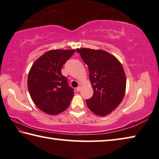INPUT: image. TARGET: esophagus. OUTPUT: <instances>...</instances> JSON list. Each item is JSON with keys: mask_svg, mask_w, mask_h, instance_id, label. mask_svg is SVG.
<instances>
[{"mask_svg": "<svg viewBox=\"0 0 159 159\" xmlns=\"http://www.w3.org/2000/svg\"><path fill=\"white\" fill-rule=\"evenodd\" d=\"M80 90H81V87L79 86V87H78V88H76V91H77V92H80Z\"/></svg>", "mask_w": 159, "mask_h": 159, "instance_id": "esophagus-1", "label": "esophagus"}]
</instances>
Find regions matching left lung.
<instances>
[{"mask_svg":"<svg viewBox=\"0 0 159 159\" xmlns=\"http://www.w3.org/2000/svg\"><path fill=\"white\" fill-rule=\"evenodd\" d=\"M88 66L94 94L86 100L91 111L99 116L110 114L122 102L125 94L126 76L122 64L110 53L102 49L77 48Z\"/></svg>","mask_w":159,"mask_h":159,"instance_id":"8db88e82","label":"left lung"}]
</instances>
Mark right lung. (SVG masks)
Here are the masks:
<instances>
[{
  "label": "right lung",
  "mask_w": 159,
  "mask_h": 159,
  "mask_svg": "<svg viewBox=\"0 0 159 159\" xmlns=\"http://www.w3.org/2000/svg\"><path fill=\"white\" fill-rule=\"evenodd\" d=\"M75 49H52L33 63L27 87L34 103L43 112L57 115L69 107L74 92L61 74V68Z\"/></svg>",
  "instance_id": "add662e5"
}]
</instances>
